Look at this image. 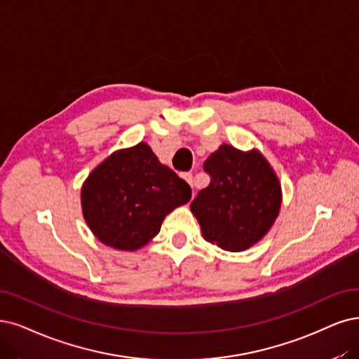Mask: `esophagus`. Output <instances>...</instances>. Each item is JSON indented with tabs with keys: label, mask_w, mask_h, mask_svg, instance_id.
<instances>
[{
	"label": "esophagus",
	"mask_w": 359,
	"mask_h": 359,
	"mask_svg": "<svg viewBox=\"0 0 359 359\" xmlns=\"http://www.w3.org/2000/svg\"><path fill=\"white\" fill-rule=\"evenodd\" d=\"M182 177H183L184 180H187V182L191 184V187H194V177H192L191 172H183Z\"/></svg>",
	"instance_id": "34e87169"
}]
</instances>
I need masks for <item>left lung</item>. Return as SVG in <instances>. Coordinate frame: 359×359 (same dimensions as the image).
Listing matches in <instances>:
<instances>
[{"mask_svg":"<svg viewBox=\"0 0 359 359\" xmlns=\"http://www.w3.org/2000/svg\"><path fill=\"white\" fill-rule=\"evenodd\" d=\"M211 182L198 192L191 211L204 240L226 251H244L266 235L280 215V179L259 149L223 143L204 163Z\"/></svg>","mask_w":359,"mask_h":359,"instance_id":"obj_1","label":"left lung"}]
</instances>
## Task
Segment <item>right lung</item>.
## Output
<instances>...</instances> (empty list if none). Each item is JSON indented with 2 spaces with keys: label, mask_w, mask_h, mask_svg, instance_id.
<instances>
[{
  "label": "right lung",
  "mask_w": 359,
  "mask_h": 359,
  "mask_svg": "<svg viewBox=\"0 0 359 359\" xmlns=\"http://www.w3.org/2000/svg\"><path fill=\"white\" fill-rule=\"evenodd\" d=\"M191 195L189 184L140 142L112 152L90 172L81 188V208L102 244L136 251L151 243L165 216Z\"/></svg>",
  "instance_id": "1"
}]
</instances>
